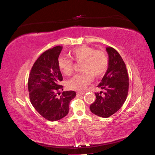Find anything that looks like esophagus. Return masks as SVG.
Instances as JSON below:
<instances>
[{"instance_id":"obj_1","label":"esophagus","mask_w":155,"mask_h":155,"mask_svg":"<svg viewBox=\"0 0 155 155\" xmlns=\"http://www.w3.org/2000/svg\"><path fill=\"white\" fill-rule=\"evenodd\" d=\"M83 94H84V92H78L77 93V97H79V96H82Z\"/></svg>"}]
</instances>
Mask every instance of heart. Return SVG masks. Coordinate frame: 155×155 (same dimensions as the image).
I'll list each match as a JSON object with an SVG mask.
<instances>
[{"label": "heart", "instance_id": "1", "mask_svg": "<svg viewBox=\"0 0 155 155\" xmlns=\"http://www.w3.org/2000/svg\"><path fill=\"white\" fill-rule=\"evenodd\" d=\"M72 58L78 63H82V74H76L68 79L67 85L72 90L83 91L93 80V76L100 77L107 71L109 59L105 51L95 50L88 46H81L71 51ZM58 68L65 76H69L73 72L72 59L61 56L58 60Z\"/></svg>", "mask_w": 155, "mask_h": 155}]
</instances>
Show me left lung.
<instances>
[{
    "label": "left lung",
    "mask_w": 155,
    "mask_h": 155,
    "mask_svg": "<svg viewBox=\"0 0 155 155\" xmlns=\"http://www.w3.org/2000/svg\"><path fill=\"white\" fill-rule=\"evenodd\" d=\"M106 50L109 55L108 68L97 85L105 92L95 93L96 100L90 106L93 114L103 118L114 114L122 107L129 91V76L124 60L114 48L109 46ZM101 93L104 94L101 95Z\"/></svg>",
    "instance_id": "8db88e82"
}]
</instances>
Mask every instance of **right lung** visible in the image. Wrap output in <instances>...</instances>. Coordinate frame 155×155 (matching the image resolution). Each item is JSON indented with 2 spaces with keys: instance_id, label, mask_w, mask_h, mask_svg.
I'll use <instances>...</instances> for the list:
<instances>
[{
  "instance_id": "1",
  "label": "right lung",
  "mask_w": 155,
  "mask_h": 155,
  "mask_svg": "<svg viewBox=\"0 0 155 155\" xmlns=\"http://www.w3.org/2000/svg\"><path fill=\"white\" fill-rule=\"evenodd\" d=\"M62 46L45 51L36 60L29 75L28 88L30 100L35 110L44 118L57 121L67 116L70 101L76 96L74 91H63L59 82L63 80L58 60Z\"/></svg>"
}]
</instances>
